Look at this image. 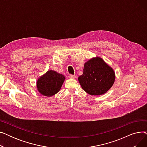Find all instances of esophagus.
<instances>
[{
  "mask_svg": "<svg viewBox=\"0 0 147 147\" xmlns=\"http://www.w3.org/2000/svg\"><path fill=\"white\" fill-rule=\"evenodd\" d=\"M69 78L70 79H76V76L74 75H69Z\"/></svg>",
  "mask_w": 147,
  "mask_h": 147,
  "instance_id": "34e87169",
  "label": "esophagus"
}]
</instances>
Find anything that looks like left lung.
Returning a JSON list of instances; mask_svg holds the SVG:
<instances>
[{
  "instance_id": "8db88e82",
  "label": "left lung",
  "mask_w": 147,
  "mask_h": 147,
  "mask_svg": "<svg viewBox=\"0 0 147 147\" xmlns=\"http://www.w3.org/2000/svg\"><path fill=\"white\" fill-rule=\"evenodd\" d=\"M83 71L78 80L82 89L90 95L105 94L115 82L114 69L101 57H94L86 61Z\"/></svg>"
}]
</instances>
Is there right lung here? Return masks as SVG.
I'll return each instance as SVG.
<instances>
[{
  "label": "right lung",
  "instance_id": "1",
  "mask_svg": "<svg viewBox=\"0 0 147 147\" xmlns=\"http://www.w3.org/2000/svg\"><path fill=\"white\" fill-rule=\"evenodd\" d=\"M65 79L63 74L50 69L37 79V90L45 96H52L60 90Z\"/></svg>",
  "mask_w": 147,
  "mask_h": 147
}]
</instances>
